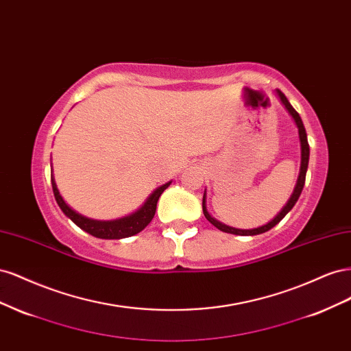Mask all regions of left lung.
Returning <instances> with one entry per match:
<instances>
[{"instance_id": "obj_1", "label": "left lung", "mask_w": 351, "mask_h": 351, "mask_svg": "<svg viewBox=\"0 0 351 351\" xmlns=\"http://www.w3.org/2000/svg\"><path fill=\"white\" fill-rule=\"evenodd\" d=\"M274 93L277 95V98H278L280 102L284 105V108L287 110V112H289V114L291 115V119L294 120V123H295V125H297V130H299V141H300V171H299V177H297V182H295V186H294V190H293V193H291L290 199L287 200V204L282 206V209L278 212V214L275 215L269 222H267V224H265V226H261V227H258V228H252V230H240V228L230 227V226L222 224V222H219L218 219H215L214 217H212V215L209 214V212H208V208H206V189H205L204 200H202V208H204V215H205V218L210 222L212 226H215L218 230L224 231V232H230V234H237V236H256V234H262V232L271 230L272 227L277 226L278 222L293 209V206L295 205V202L299 200L300 193H302V190H303V186H304L307 165H309V143H307L306 129H304V125H303V121H302V119H300L299 112H297V111L291 107V104L289 102V99L285 98V95H284L280 89H275Z\"/></svg>"}]
</instances>
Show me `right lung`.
Segmentation results:
<instances>
[{
  "instance_id": "1",
  "label": "right lung",
  "mask_w": 351,
  "mask_h": 351,
  "mask_svg": "<svg viewBox=\"0 0 351 351\" xmlns=\"http://www.w3.org/2000/svg\"><path fill=\"white\" fill-rule=\"evenodd\" d=\"M51 184H52V190H54V196L60 209L64 212V215L69 217L79 228L89 232V234L93 237L105 239V240H119V239H125V237H132L137 234V232H141L147 224H149L155 215L159 196H161L164 190L171 184V182H168L155 189L149 195V197L145 200V204L139 209L132 212V214L125 215L123 218L110 219V221L92 219L88 217H83L79 214V212L71 209L60 195L54 174H51Z\"/></svg>"
}]
</instances>
